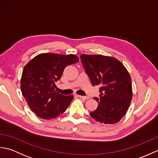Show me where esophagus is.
<instances>
[{
  "instance_id": "34e87169",
  "label": "esophagus",
  "mask_w": 158,
  "mask_h": 158,
  "mask_svg": "<svg viewBox=\"0 0 158 158\" xmlns=\"http://www.w3.org/2000/svg\"><path fill=\"white\" fill-rule=\"evenodd\" d=\"M78 96L80 98H81L83 100H88L89 98V96H79V95H78Z\"/></svg>"
}]
</instances>
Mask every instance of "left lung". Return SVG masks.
<instances>
[{
  "label": "left lung",
  "mask_w": 158,
  "mask_h": 158,
  "mask_svg": "<svg viewBox=\"0 0 158 158\" xmlns=\"http://www.w3.org/2000/svg\"><path fill=\"white\" fill-rule=\"evenodd\" d=\"M80 58L92 85L100 86V99L94 98L98 107L90 115L105 124L119 122L132 98V80L126 67L113 57L83 54Z\"/></svg>",
  "instance_id": "left-lung-1"
}]
</instances>
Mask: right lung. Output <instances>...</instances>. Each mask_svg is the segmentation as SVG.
Instances as JSON below:
<instances>
[{
	"instance_id": "add662e5",
	"label": "right lung",
	"mask_w": 158,
	"mask_h": 158,
	"mask_svg": "<svg viewBox=\"0 0 158 158\" xmlns=\"http://www.w3.org/2000/svg\"><path fill=\"white\" fill-rule=\"evenodd\" d=\"M79 62L74 54L41 53L23 68L20 80L22 93L30 108L38 117L51 119L68 108L73 96L56 92L55 83L61 78L67 66Z\"/></svg>"
}]
</instances>
